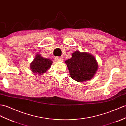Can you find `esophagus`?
<instances>
[{
  "instance_id": "obj_1",
  "label": "esophagus",
  "mask_w": 126,
  "mask_h": 126,
  "mask_svg": "<svg viewBox=\"0 0 126 126\" xmlns=\"http://www.w3.org/2000/svg\"><path fill=\"white\" fill-rule=\"evenodd\" d=\"M61 58L60 57H55V60L56 61H57V62H58V61H61Z\"/></svg>"
}]
</instances>
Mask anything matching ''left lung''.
Segmentation results:
<instances>
[{"label":"left lung","mask_w":126,"mask_h":126,"mask_svg":"<svg viewBox=\"0 0 126 126\" xmlns=\"http://www.w3.org/2000/svg\"><path fill=\"white\" fill-rule=\"evenodd\" d=\"M71 55L72 57L65 62L71 77L80 83L91 79L98 69L95 57L88 52L78 50L73 52Z\"/></svg>","instance_id":"obj_1"}]
</instances>
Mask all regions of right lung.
I'll list each match as a JSON object with an SVG mask.
<instances>
[{"label": "right lung", "instance_id": "obj_1", "mask_svg": "<svg viewBox=\"0 0 126 126\" xmlns=\"http://www.w3.org/2000/svg\"><path fill=\"white\" fill-rule=\"evenodd\" d=\"M53 62L49 58L43 57L40 54H37L30 64V68L34 74L41 75L50 68Z\"/></svg>", "mask_w": 126, "mask_h": 126}]
</instances>
